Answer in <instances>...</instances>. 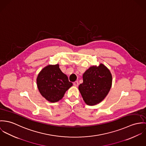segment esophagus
I'll list each match as a JSON object with an SVG mask.
<instances>
[{"mask_svg":"<svg viewBox=\"0 0 146 146\" xmlns=\"http://www.w3.org/2000/svg\"><path fill=\"white\" fill-rule=\"evenodd\" d=\"M73 85L76 87H77L78 85H79V83H78V81H76L73 83Z\"/></svg>","mask_w":146,"mask_h":146,"instance_id":"34e87169","label":"esophagus"}]
</instances>
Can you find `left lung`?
<instances>
[{"label":"left lung","instance_id":"obj_1","mask_svg":"<svg viewBox=\"0 0 146 146\" xmlns=\"http://www.w3.org/2000/svg\"><path fill=\"white\" fill-rule=\"evenodd\" d=\"M83 82L79 86V91L85 103L95 105L108 95L112 85V76L109 69L104 64L92 66L83 75Z\"/></svg>","mask_w":146,"mask_h":146}]
</instances>
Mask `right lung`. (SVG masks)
<instances>
[{
    "label": "right lung",
    "instance_id": "obj_1",
    "mask_svg": "<svg viewBox=\"0 0 146 146\" xmlns=\"http://www.w3.org/2000/svg\"><path fill=\"white\" fill-rule=\"evenodd\" d=\"M37 85L41 95L51 102L61 100L73 85L59 68V64L49 65L38 74Z\"/></svg>",
    "mask_w": 146,
    "mask_h": 146
}]
</instances>
